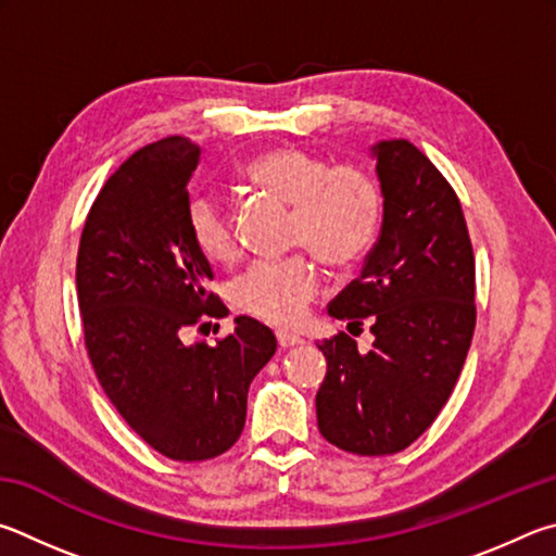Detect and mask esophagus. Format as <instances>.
<instances>
[{
	"mask_svg": "<svg viewBox=\"0 0 556 556\" xmlns=\"http://www.w3.org/2000/svg\"><path fill=\"white\" fill-rule=\"evenodd\" d=\"M276 339H278L280 349H290V346L303 344V339H300L298 334H293V332H283V329H280V332H276Z\"/></svg>",
	"mask_w": 556,
	"mask_h": 556,
	"instance_id": "1",
	"label": "esophagus"
}]
</instances>
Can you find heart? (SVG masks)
Returning <instances> with one entry per match:
<instances>
[{"label": "heart", "mask_w": 556, "mask_h": 556, "mask_svg": "<svg viewBox=\"0 0 556 556\" xmlns=\"http://www.w3.org/2000/svg\"><path fill=\"white\" fill-rule=\"evenodd\" d=\"M241 175L251 188L293 207L290 243L307 249L327 268H352L374 247L381 190L358 165H332L300 146H276L243 163ZM188 229L207 261L229 263L237 256L233 219L214 194L190 200ZM317 293V268L305 256L258 261L233 283V303L276 327L303 323Z\"/></svg>", "instance_id": "1"}]
</instances>
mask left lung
Listing matches in <instances>:
<instances>
[{
  "label": "left lung",
  "mask_w": 556,
  "mask_h": 556,
  "mask_svg": "<svg viewBox=\"0 0 556 556\" xmlns=\"http://www.w3.org/2000/svg\"><path fill=\"white\" fill-rule=\"evenodd\" d=\"M374 155L381 237L327 313L368 323L376 339L366 354L346 332L317 344L327 358L317 427L358 456L403 452L434 422L476 327L473 249L454 188L410 141H381Z\"/></svg>",
  "instance_id": "obj_1"
}]
</instances>
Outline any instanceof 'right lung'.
I'll use <instances>...</instances> for the list:
<instances>
[{"instance_id":"1","label":"right lung","mask_w":556,"mask_h":556,"mask_svg":"<svg viewBox=\"0 0 556 556\" xmlns=\"http://www.w3.org/2000/svg\"><path fill=\"white\" fill-rule=\"evenodd\" d=\"M200 146L168 136L129 155L87 212L77 305L94 376L126 425L173 462L231 450L247 393L276 337L247 315L217 344L182 342L227 307L188 229V182Z\"/></svg>"}]
</instances>
